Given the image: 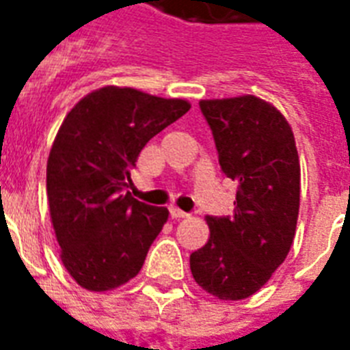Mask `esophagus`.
<instances>
[{
  "label": "esophagus",
  "instance_id": "esophagus-1",
  "mask_svg": "<svg viewBox=\"0 0 350 350\" xmlns=\"http://www.w3.org/2000/svg\"><path fill=\"white\" fill-rule=\"evenodd\" d=\"M169 211H170V216H172V218H174V219L187 218V216H189V214L183 213V211H181V208H178V207H170Z\"/></svg>",
  "mask_w": 350,
  "mask_h": 350
}]
</instances>
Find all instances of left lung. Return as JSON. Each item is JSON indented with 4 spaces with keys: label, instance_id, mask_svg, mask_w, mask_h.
I'll return each instance as SVG.
<instances>
[{
    "label": "left lung",
    "instance_id": "1",
    "mask_svg": "<svg viewBox=\"0 0 350 350\" xmlns=\"http://www.w3.org/2000/svg\"><path fill=\"white\" fill-rule=\"evenodd\" d=\"M219 167L238 181L232 216H207L211 236L191 254L203 291L245 299L287 258L299 211V158L287 120L256 96L202 100Z\"/></svg>",
    "mask_w": 350,
    "mask_h": 350
}]
</instances>
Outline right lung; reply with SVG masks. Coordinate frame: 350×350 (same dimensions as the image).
I'll return each instance as SVG.
<instances>
[{"label": "right lung", "mask_w": 350, "mask_h": 350, "mask_svg": "<svg viewBox=\"0 0 350 350\" xmlns=\"http://www.w3.org/2000/svg\"><path fill=\"white\" fill-rule=\"evenodd\" d=\"M191 103L103 87L63 120L46 161V198L62 261L87 291L120 287L142 271L169 211L131 196L142 148Z\"/></svg>", "instance_id": "add662e5"}]
</instances>
